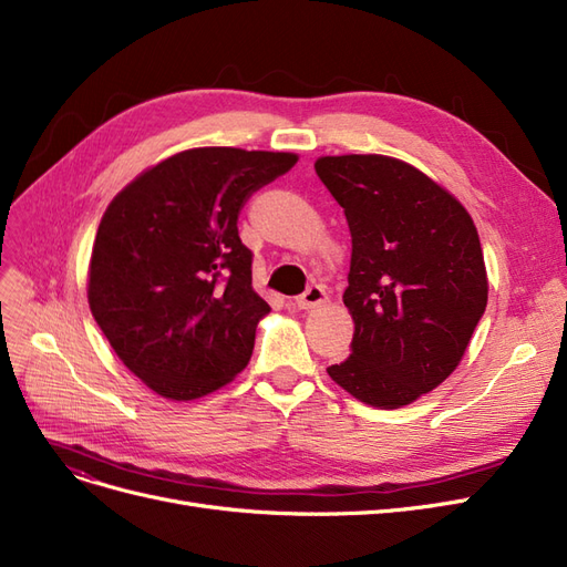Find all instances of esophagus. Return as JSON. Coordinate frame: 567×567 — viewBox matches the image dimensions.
<instances>
[{
  "mask_svg": "<svg viewBox=\"0 0 567 567\" xmlns=\"http://www.w3.org/2000/svg\"><path fill=\"white\" fill-rule=\"evenodd\" d=\"M324 299H327V291L320 285H310L301 297H297L295 306L301 310H308V308H316V306L324 303Z\"/></svg>",
  "mask_w": 567,
  "mask_h": 567,
  "instance_id": "1",
  "label": "esophagus"
}]
</instances>
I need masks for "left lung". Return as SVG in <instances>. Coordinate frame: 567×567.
Masks as SVG:
<instances>
[{"mask_svg": "<svg viewBox=\"0 0 567 567\" xmlns=\"http://www.w3.org/2000/svg\"><path fill=\"white\" fill-rule=\"evenodd\" d=\"M316 173L352 238L343 291L354 322L350 358L327 371L369 406H406L455 371L486 310L476 226L446 188L404 161L322 156Z\"/></svg>", "mask_w": 567, "mask_h": 567, "instance_id": "1", "label": "left lung"}]
</instances>
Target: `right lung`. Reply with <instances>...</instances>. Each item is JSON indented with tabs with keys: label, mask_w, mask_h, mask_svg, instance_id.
I'll return each mask as SVG.
<instances>
[{
	"label": "right lung",
	"mask_w": 567,
	"mask_h": 567,
	"mask_svg": "<svg viewBox=\"0 0 567 567\" xmlns=\"http://www.w3.org/2000/svg\"><path fill=\"white\" fill-rule=\"evenodd\" d=\"M297 161L234 146L188 150L142 173L104 213L91 312L118 360L165 400H198L247 367L270 306L251 289L238 217Z\"/></svg>",
	"instance_id": "right-lung-1"
}]
</instances>
